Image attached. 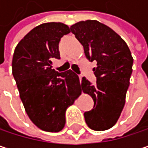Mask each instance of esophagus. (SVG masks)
<instances>
[{
    "label": "esophagus",
    "instance_id": "1",
    "mask_svg": "<svg viewBox=\"0 0 148 148\" xmlns=\"http://www.w3.org/2000/svg\"><path fill=\"white\" fill-rule=\"evenodd\" d=\"M79 80L81 81V79H82V75H81V74H79Z\"/></svg>",
    "mask_w": 148,
    "mask_h": 148
}]
</instances>
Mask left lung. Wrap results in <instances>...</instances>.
<instances>
[{
  "label": "left lung",
  "instance_id": "obj_1",
  "mask_svg": "<svg viewBox=\"0 0 148 148\" xmlns=\"http://www.w3.org/2000/svg\"><path fill=\"white\" fill-rule=\"evenodd\" d=\"M83 45L89 62H97L93 68L96 84L85 77L82 91L92 96L93 108L84 113L87 126L97 131L113 127L125 103L126 92L132 74L133 57L124 40L112 29L97 20L80 21L70 27Z\"/></svg>",
  "mask_w": 148,
  "mask_h": 148
}]
</instances>
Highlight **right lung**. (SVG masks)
Wrapping results in <instances>:
<instances>
[{
    "instance_id": "obj_1",
    "label": "right lung",
    "mask_w": 148,
    "mask_h": 148,
    "mask_svg": "<svg viewBox=\"0 0 148 148\" xmlns=\"http://www.w3.org/2000/svg\"><path fill=\"white\" fill-rule=\"evenodd\" d=\"M69 32L62 23L42 24L24 37L13 56V75L25 110L37 127L48 132L63 129L66 110L81 91L72 70L52 69V60L61 58L59 42Z\"/></svg>"
}]
</instances>
